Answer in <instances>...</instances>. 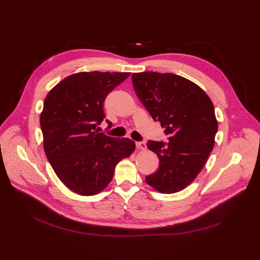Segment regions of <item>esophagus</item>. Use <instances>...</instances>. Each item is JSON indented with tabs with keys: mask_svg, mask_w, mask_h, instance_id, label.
I'll use <instances>...</instances> for the list:
<instances>
[{
	"mask_svg": "<svg viewBox=\"0 0 260 260\" xmlns=\"http://www.w3.org/2000/svg\"><path fill=\"white\" fill-rule=\"evenodd\" d=\"M136 147L138 148V149L144 150V149H146V143H145L144 141H141V142H136Z\"/></svg>",
	"mask_w": 260,
	"mask_h": 260,
	"instance_id": "1",
	"label": "esophagus"
}]
</instances>
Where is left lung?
I'll list each match as a JSON object with an SVG mask.
<instances>
[{
	"label": "left lung",
	"mask_w": 260,
	"mask_h": 260,
	"mask_svg": "<svg viewBox=\"0 0 260 260\" xmlns=\"http://www.w3.org/2000/svg\"><path fill=\"white\" fill-rule=\"evenodd\" d=\"M132 80L169 141L147 142L158 156L159 169L146 182L161 193L178 192L196 179L213 150L218 127L214 106L200 86L175 74L134 73Z\"/></svg>",
	"instance_id": "8db88e82"
}]
</instances>
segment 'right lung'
Returning a JSON list of instances; mask_svg holds the SVG:
<instances>
[{
  "label": "right lung",
  "mask_w": 260,
  "mask_h": 260,
  "mask_svg": "<svg viewBox=\"0 0 260 260\" xmlns=\"http://www.w3.org/2000/svg\"><path fill=\"white\" fill-rule=\"evenodd\" d=\"M131 73L82 72L54 86L44 101L40 124L45 154L60 181L80 196H94L112 180L116 165L135 150L128 138L99 132L106 96ZM108 128L112 126L108 119Z\"/></svg>",
  "instance_id": "obj_1"
}]
</instances>
